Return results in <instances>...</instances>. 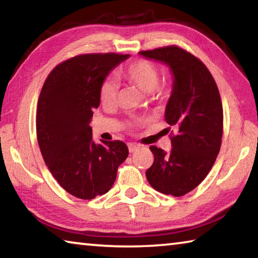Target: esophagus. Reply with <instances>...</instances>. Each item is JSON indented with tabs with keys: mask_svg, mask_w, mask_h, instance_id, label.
<instances>
[{
	"mask_svg": "<svg viewBox=\"0 0 258 258\" xmlns=\"http://www.w3.org/2000/svg\"><path fill=\"white\" fill-rule=\"evenodd\" d=\"M127 147H128L130 152H135V151L139 149V146L138 145H134V143H128Z\"/></svg>",
	"mask_w": 258,
	"mask_h": 258,
	"instance_id": "obj_1",
	"label": "esophagus"
}]
</instances>
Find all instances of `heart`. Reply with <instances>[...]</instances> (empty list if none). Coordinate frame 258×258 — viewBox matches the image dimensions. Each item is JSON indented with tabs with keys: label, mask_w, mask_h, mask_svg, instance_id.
Listing matches in <instances>:
<instances>
[{
	"label": "heart",
	"mask_w": 258,
	"mask_h": 258,
	"mask_svg": "<svg viewBox=\"0 0 258 258\" xmlns=\"http://www.w3.org/2000/svg\"><path fill=\"white\" fill-rule=\"evenodd\" d=\"M119 75L124 80L137 86L143 93H154L158 90L159 72L154 63L148 60H137L121 69ZM118 94V85L112 80H106L100 89V100L103 104H112Z\"/></svg>",
	"instance_id": "heart-1"
}]
</instances>
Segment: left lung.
Wrapping results in <instances>:
<instances>
[{"instance_id": "8db88e82", "label": "left lung", "mask_w": 258, "mask_h": 258, "mask_svg": "<svg viewBox=\"0 0 258 258\" xmlns=\"http://www.w3.org/2000/svg\"><path fill=\"white\" fill-rule=\"evenodd\" d=\"M139 54L166 64L172 73L165 120L176 131L168 152L150 147L155 160L146 172L147 180L161 194L181 197L203 182L220 152L223 133L220 92L207 67L181 47H159Z\"/></svg>"}]
</instances>
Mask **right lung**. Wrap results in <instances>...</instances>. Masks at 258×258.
<instances>
[{
  "label": "right lung",
  "instance_id": "1",
  "mask_svg": "<svg viewBox=\"0 0 258 258\" xmlns=\"http://www.w3.org/2000/svg\"><path fill=\"white\" fill-rule=\"evenodd\" d=\"M130 54H82L56 66L37 103L36 133L47 168L59 184L80 199L111 189L117 168L128 156L121 141L95 143L90 126L100 89Z\"/></svg>",
  "mask_w": 258,
  "mask_h": 258
}]
</instances>
